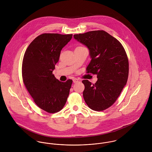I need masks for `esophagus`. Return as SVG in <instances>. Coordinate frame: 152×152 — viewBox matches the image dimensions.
I'll use <instances>...</instances> for the list:
<instances>
[{
    "instance_id": "esophagus-1",
    "label": "esophagus",
    "mask_w": 152,
    "mask_h": 152,
    "mask_svg": "<svg viewBox=\"0 0 152 152\" xmlns=\"http://www.w3.org/2000/svg\"><path fill=\"white\" fill-rule=\"evenodd\" d=\"M78 81V80L77 79V78H74L73 79V83H77Z\"/></svg>"
}]
</instances>
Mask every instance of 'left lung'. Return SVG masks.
<instances>
[{"label": "left lung", "mask_w": 152, "mask_h": 152, "mask_svg": "<svg viewBox=\"0 0 152 152\" xmlns=\"http://www.w3.org/2000/svg\"><path fill=\"white\" fill-rule=\"evenodd\" d=\"M74 37L89 50L91 60L87 66V72L97 75L95 84L87 80L82 81L85 86V102L96 111L108 108L128 81L129 62L126 51L116 39L104 30L74 34Z\"/></svg>", "instance_id": "left-lung-1"}]
</instances>
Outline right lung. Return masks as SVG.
Masks as SVG:
<instances>
[{"label": "right lung", "instance_id": "1", "mask_svg": "<svg viewBox=\"0 0 152 152\" xmlns=\"http://www.w3.org/2000/svg\"><path fill=\"white\" fill-rule=\"evenodd\" d=\"M72 34L44 33L30 44L23 57V83L36 104L48 113L61 110L65 105L72 80L60 81L53 74L62 48Z\"/></svg>", "mask_w": 152, "mask_h": 152}]
</instances>
